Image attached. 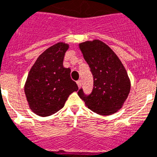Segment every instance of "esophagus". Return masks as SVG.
<instances>
[{
    "mask_svg": "<svg viewBox=\"0 0 157 157\" xmlns=\"http://www.w3.org/2000/svg\"><path fill=\"white\" fill-rule=\"evenodd\" d=\"M76 84H77V86H78L79 88H80V87L81 86V80H79V81H76Z\"/></svg>",
    "mask_w": 157,
    "mask_h": 157,
    "instance_id": "34e87169",
    "label": "esophagus"
}]
</instances>
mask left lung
<instances>
[{
  "label": "left lung",
  "mask_w": 157,
  "mask_h": 157,
  "mask_svg": "<svg viewBox=\"0 0 157 157\" xmlns=\"http://www.w3.org/2000/svg\"><path fill=\"white\" fill-rule=\"evenodd\" d=\"M94 77V88L86 95L83 90L79 97L88 108L102 116H110L120 110L130 91V81L124 65L114 51L99 40L79 44Z\"/></svg>",
  "instance_id": "8db88e82"
}]
</instances>
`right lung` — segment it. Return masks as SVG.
Wrapping results in <instances>:
<instances>
[{"mask_svg": "<svg viewBox=\"0 0 157 157\" xmlns=\"http://www.w3.org/2000/svg\"><path fill=\"white\" fill-rule=\"evenodd\" d=\"M69 45L59 42L45 50L32 67L24 86L30 109L40 117H49L63 108L68 96L78 90L63 65Z\"/></svg>", "mask_w": 157, "mask_h": 157, "instance_id": "right-lung-1", "label": "right lung"}]
</instances>
